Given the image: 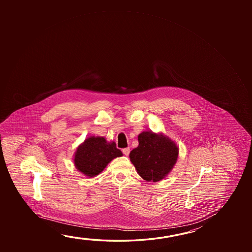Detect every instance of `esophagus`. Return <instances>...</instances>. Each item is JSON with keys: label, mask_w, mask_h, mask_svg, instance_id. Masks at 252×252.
<instances>
[{"label": "esophagus", "mask_w": 252, "mask_h": 252, "mask_svg": "<svg viewBox=\"0 0 252 252\" xmlns=\"http://www.w3.org/2000/svg\"><path fill=\"white\" fill-rule=\"evenodd\" d=\"M122 152L124 154L125 156H128L130 153V149L129 148H126V149H122Z\"/></svg>", "instance_id": "34e87169"}]
</instances>
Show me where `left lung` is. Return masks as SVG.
Instances as JSON below:
<instances>
[{"label": "left lung", "mask_w": 252, "mask_h": 252, "mask_svg": "<svg viewBox=\"0 0 252 252\" xmlns=\"http://www.w3.org/2000/svg\"><path fill=\"white\" fill-rule=\"evenodd\" d=\"M138 141L139 146L130 152V160L144 180L160 181L178 160V147L167 137L152 132H141Z\"/></svg>", "instance_id": "1"}]
</instances>
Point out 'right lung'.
Segmentation results:
<instances>
[{
  "label": "right lung",
  "instance_id": "add662e5",
  "mask_svg": "<svg viewBox=\"0 0 252 252\" xmlns=\"http://www.w3.org/2000/svg\"><path fill=\"white\" fill-rule=\"evenodd\" d=\"M122 157L115 142L107 143L103 137L88 138L74 156L75 167L88 177H95L103 171L113 158Z\"/></svg>",
  "mask_w": 252,
  "mask_h": 252
}]
</instances>
